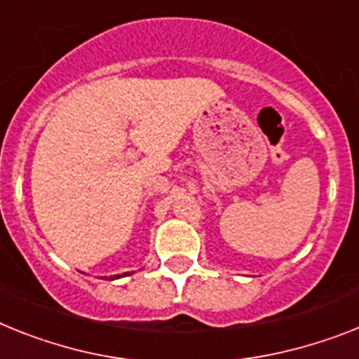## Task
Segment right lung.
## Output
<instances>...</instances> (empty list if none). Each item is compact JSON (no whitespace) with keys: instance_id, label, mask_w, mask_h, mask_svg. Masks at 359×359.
<instances>
[{"instance_id":"obj_1","label":"right lung","mask_w":359,"mask_h":359,"mask_svg":"<svg viewBox=\"0 0 359 359\" xmlns=\"http://www.w3.org/2000/svg\"><path fill=\"white\" fill-rule=\"evenodd\" d=\"M128 273H129V272H126V273H123V276H128ZM118 277H120V276H113V277H111V279H118Z\"/></svg>"}]
</instances>
